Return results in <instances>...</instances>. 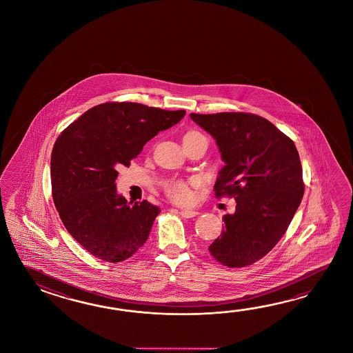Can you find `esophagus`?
Returning <instances> with one entry per match:
<instances>
[{"label":"esophagus","mask_w":353,"mask_h":353,"mask_svg":"<svg viewBox=\"0 0 353 353\" xmlns=\"http://www.w3.org/2000/svg\"><path fill=\"white\" fill-rule=\"evenodd\" d=\"M179 213L180 216L184 218H193L195 217V216H198V214H199L196 210H180Z\"/></svg>","instance_id":"1"}]
</instances>
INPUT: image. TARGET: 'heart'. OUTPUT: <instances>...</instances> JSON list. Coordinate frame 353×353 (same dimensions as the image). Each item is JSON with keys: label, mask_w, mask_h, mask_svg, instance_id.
Wrapping results in <instances>:
<instances>
[{"label": "heart", "mask_w": 353, "mask_h": 353, "mask_svg": "<svg viewBox=\"0 0 353 353\" xmlns=\"http://www.w3.org/2000/svg\"><path fill=\"white\" fill-rule=\"evenodd\" d=\"M198 139H205V136L201 134L199 131H189L183 137V143L194 141ZM165 193L173 202L180 203V204L190 202V199H192L190 185L184 180H173V181L166 183Z\"/></svg>", "instance_id": "heart-1"}]
</instances>
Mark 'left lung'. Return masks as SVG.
<instances>
[{"label": "left lung", "mask_w": 353, "mask_h": 353, "mask_svg": "<svg viewBox=\"0 0 353 353\" xmlns=\"http://www.w3.org/2000/svg\"><path fill=\"white\" fill-rule=\"evenodd\" d=\"M214 137L225 165L214 195L234 196L236 212L208 250L228 268H245L269 254L284 236L304 194L293 140L254 113H190Z\"/></svg>", "instance_id": "1"}]
</instances>
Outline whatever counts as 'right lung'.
<instances>
[{
    "instance_id": "add662e5",
    "label": "right lung",
    "mask_w": 353,
    "mask_h": 353,
    "mask_svg": "<svg viewBox=\"0 0 353 353\" xmlns=\"http://www.w3.org/2000/svg\"><path fill=\"white\" fill-rule=\"evenodd\" d=\"M184 110L166 111L135 102L94 105L70 123L54 143L52 193L59 217L84 250L120 263L148 240L159 207L128 203L114 180L143 145L178 123Z\"/></svg>"
}]
</instances>
